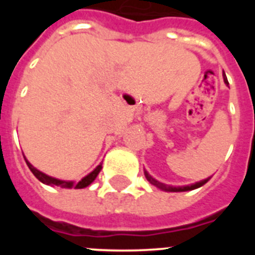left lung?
Instances as JSON below:
<instances>
[{"mask_svg":"<svg viewBox=\"0 0 255 255\" xmlns=\"http://www.w3.org/2000/svg\"><path fill=\"white\" fill-rule=\"evenodd\" d=\"M227 84V80H225ZM144 175H145V177H147L148 181L152 184V185L157 186V188L162 189V190H166V191H188V190H194V189L197 188H200L202 185H204L207 181H208L209 179H206L203 180V181H199V182H195V184H193V185H188V186H181V188H172V186H168V185H164V184H162V182L157 181L155 179H153L152 176H150L149 173L147 172V171H144Z\"/></svg>","mask_w":255,"mask_h":255,"instance_id":"obj_1","label":"left lung"}]
</instances>
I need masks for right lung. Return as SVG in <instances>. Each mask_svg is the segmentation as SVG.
Instances as JSON below:
<instances>
[{
  "label": "right lung",
  "mask_w": 255,
  "mask_h": 255,
  "mask_svg": "<svg viewBox=\"0 0 255 255\" xmlns=\"http://www.w3.org/2000/svg\"><path fill=\"white\" fill-rule=\"evenodd\" d=\"M25 162H26V164H28L29 170L33 172V175H34V176L37 177V179L39 180L40 182H43V184H46V185H55V186H60V188H65V189H70V188L83 189V188H87L88 185H91L92 182L96 180V177L98 176V173H100L101 170H102V164H98L96 170L92 171V172L89 173L88 176H85L84 179L80 180L78 184H74L73 181H62V180H58V179H55V177L48 176V175H46V173L40 172V171H38L37 168L33 167V166H31V164L29 163L26 159H25Z\"/></svg>",
  "instance_id": "add662e5"
}]
</instances>
